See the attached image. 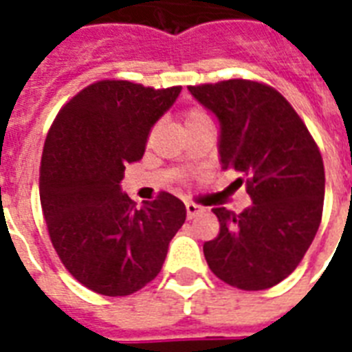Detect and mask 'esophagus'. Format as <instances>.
<instances>
[{"label":"esophagus","instance_id":"34e87169","mask_svg":"<svg viewBox=\"0 0 352 352\" xmlns=\"http://www.w3.org/2000/svg\"><path fill=\"white\" fill-rule=\"evenodd\" d=\"M201 212H203V208H201V206H197V204H193V203H186L188 219H193V217H197Z\"/></svg>","mask_w":352,"mask_h":352}]
</instances>
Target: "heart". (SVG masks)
Segmentation results:
<instances>
[{
  "mask_svg": "<svg viewBox=\"0 0 352 352\" xmlns=\"http://www.w3.org/2000/svg\"><path fill=\"white\" fill-rule=\"evenodd\" d=\"M201 117H206L203 111H199V109H192V111L186 113V122H192L195 118H201Z\"/></svg>",
  "mask_w": 352,
  "mask_h": 352,
  "instance_id": "heart-1",
  "label": "heart"
}]
</instances>
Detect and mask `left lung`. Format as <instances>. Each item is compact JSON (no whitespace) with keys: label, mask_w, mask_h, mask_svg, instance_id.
Listing matches in <instances>:
<instances>
[{"label":"left lung","mask_w":352,"mask_h":352,"mask_svg":"<svg viewBox=\"0 0 352 352\" xmlns=\"http://www.w3.org/2000/svg\"><path fill=\"white\" fill-rule=\"evenodd\" d=\"M188 91L219 120L221 168L243 176L252 199L241 214L214 208L221 232L204 243L206 263L232 287L270 289L294 272L322 223L320 149L294 107L268 85L226 80Z\"/></svg>","instance_id":"left-lung-1"}]
</instances>
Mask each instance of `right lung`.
Here are the masks:
<instances>
[{"label":"right lung","instance_id":"add662e5","mask_svg":"<svg viewBox=\"0 0 352 352\" xmlns=\"http://www.w3.org/2000/svg\"><path fill=\"white\" fill-rule=\"evenodd\" d=\"M181 89L102 80L71 98L49 129L40 168L47 230L63 267L93 292L129 296L146 287L186 221L175 195L137 208L120 188Z\"/></svg>","mask_w":352,"mask_h":352}]
</instances>
